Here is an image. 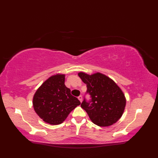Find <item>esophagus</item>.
Here are the masks:
<instances>
[{
	"label": "esophagus",
	"instance_id": "34e87169",
	"mask_svg": "<svg viewBox=\"0 0 158 158\" xmlns=\"http://www.w3.org/2000/svg\"><path fill=\"white\" fill-rule=\"evenodd\" d=\"M78 99L79 100V101H80V102H82L83 98H82V96H79L78 97Z\"/></svg>",
	"mask_w": 158,
	"mask_h": 158
}]
</instances>
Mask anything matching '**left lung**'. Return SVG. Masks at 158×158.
Wrapping results in <instances>:
<instances>
[{
	"mask_svg": "<svg viewBox=\"0 0 158 158\" xmlns=\"http://www.w3.org/2000/svg\"><path fill=\"white\" fill-rule=\"evenodd\" d=\"M83 82L87 85V92L92 97V103L83 100L84 109L92 122L100 127L115 123L125 110L126 98L119 85L108 76L101 73L89 75L78 73Z\"/></svg>",
	"mask_w": 158,
	"mask_h": 158,
	"instance_id": "8db88e82",
	"label": "left lung"
}]
</instances>
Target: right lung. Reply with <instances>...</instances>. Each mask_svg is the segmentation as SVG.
<instances>
[{"mask_svg": "<svg viewBox=\"0 0 158 158\" xmlns=\"http://www.w3.org/2000/svg\"><path fill=\"white\" fill-rule=\"evenodd\" d=\"M64 82L65 74H55L42 83L33 96L35 111L47 123H63L70 113L81 105L76 97L70 94V89Z\"/></svg>", "mask_w": 158, "mask_h": 158, "instance_id": "1", "label": "right lung"}]
</instances>
